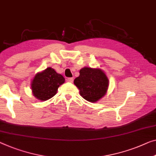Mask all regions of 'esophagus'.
Here are the masks:
<instances>
[{"mask_svg":"<svg viewBox=\"0 0 156 156\" xmlns=\"http://www.w3.org/2000/svg\"><path fill=\"white\" fill-rule=\"evenodd\" d=\"M66 81H67V82H69V83H73V78H68L66 79Z\"/></svg>","mask_w":156,"mask_h":156,"instance_id":"obj_1","label":"esophagus"}]
</instances>
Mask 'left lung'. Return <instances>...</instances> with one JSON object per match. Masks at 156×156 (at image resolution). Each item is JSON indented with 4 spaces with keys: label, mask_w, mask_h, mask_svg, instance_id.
Segmentation results:
<instances>
[{
    "label": "left lung",
    "mask_w": 156,
    "mask_h": 156,
    "mask_svg": "<svg viewBox=\"0 0 156 156\" xmlns=\"http://www.w3.org/2000/svg\"><path fill=\"white\" fill-rule=\"evenodd\" d=\"M74 84L85 100L96 102L105 95L108 80L101 69L85 67L80 70V76L74 80Z\"/></svg>",
    "instance_id": "8db88e82"
}]
</instances>
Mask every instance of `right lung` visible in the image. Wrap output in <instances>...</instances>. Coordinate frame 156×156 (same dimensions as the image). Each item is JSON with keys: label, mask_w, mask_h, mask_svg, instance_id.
<instances>
[{"label": "right lung", "mask_w": 156, "mask_h": 156, "mask_svg": "<svg viewBox=\"0 0 156 156\" xmlns=\"http://www.w3.org/2000/svg\"><path fill=\"white\" fill-rule=\"evenodd\" d=\"M64 81L61 74L49 67L35 76L31 83L33 94L41 101L48 100L55 96L59 85L63 84Z\"/></svg>", "instance_id": "add662e5"}]
</instances>
